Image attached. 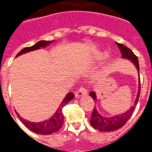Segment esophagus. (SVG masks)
<instances>
[{
    "instance_id": "obj_1",
    "label": "esophagus",
    "mask_w": 152,
    "mask_h": 152,
    "mask_svg": "<svg viewBox=\"0 0 152 152\" xmlns=\"http://www.w3.org/2000/svg\"><path fill=\"white\" fill-rule=\"evenodd\" d=\"M87 89L85 87H80L77 91L76 92V97H82L87 94Z\"/></svg>"
}]
</instances>
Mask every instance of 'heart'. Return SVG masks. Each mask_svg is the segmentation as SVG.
Segmentation results:
<instances>
[{
  "label": "heart",
  "instance_id": "heart-1",
  "mask_svg": "<svg viewBox=\"0 0 152 152\" xmlns=\"http://www.w3.org/2000/svg\"><path fill=\"white\" fill-rule=\"evenodd\" d=\"M107 55V53H106V52H103V53H99V55H98V58H105L106 56Z\"/></svg>",
  "mask_w": 152,
  "mask_h": 152
}]
</instances>
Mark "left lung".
<instances>
[{
  "instance_id": "8db88e82",
  "label": "left lung",
  "mask_w": 152,
  "mask_h": 152,
  "mask_svg": "<svg viewBox=\"0 0 152 152\" xmlns=\"http://www.w3.org/2000/svg\"><path fill=\"white\" fill-rule=\"evenodd\" d=\"M116 45H117L119 49L121 50L122 58L130 60L131 62L135 65V66L137 67V72H139V63H138V59H137V56L133 53V51L129 48L124 46L122 44L116 43ZM89 95L91 96L92 99L95 101V93L92 91V92L89 93ZM139 95H140V78H139V86H138V93H137V98H136V100H135V102H134V105L132 106L129 108V110H128L127 112H125L124 113L113 115L112 117H106V116H103L102 115L99 114V112L97 111V109L94 107V109L93 110L91 120H90L91 125L95 129H98L99 131H103V132H110V131L119 129L131 117V115H132L134 111V108H135V106H136L137 101H138Z\"/></svg>"
}]
</instances>
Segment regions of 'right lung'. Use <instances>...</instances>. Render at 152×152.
Returning a JSON list of instances; mask_svg holds the SVG:
<instances>
[{
    "instance_id": "add662e5",
    "label": "right lung",
    "mask_w": 152,
    "mask_h": 152,
    "mask_svg": "<svg viewBox=\"0 0 152 152\" xmlns=\"http://www.w3.org/2000/svg\"><path fill=\"white\" fill-rule=\"evenodd\" d=\"M53 42V40L50 41H47V40H40L38 41L37 43L35 44L34 45H32L31 47H26L24 49L18 52V53L16 55V57L19 56L21 54H23L25 53H28L30 51H33V50H39L42 47H46L47 45H49L50 44ZM74 94L72 92L68 93L66 95V97L64 98L61 105L59 106V107L58 108L57 112L54 113L52 117L46 120V121H42V122H30V121H26L18 114V112H16V114L18 115V116L20 119V121L23 123L26 127L29 129L32 132H34L36 134H43V135H47V134H51L53 133H55L57 131H58L62 128L63 124V115L62 109L65 105H66L69 101H71L72 99H74Z\"/></svg>"
}]
</instances>
